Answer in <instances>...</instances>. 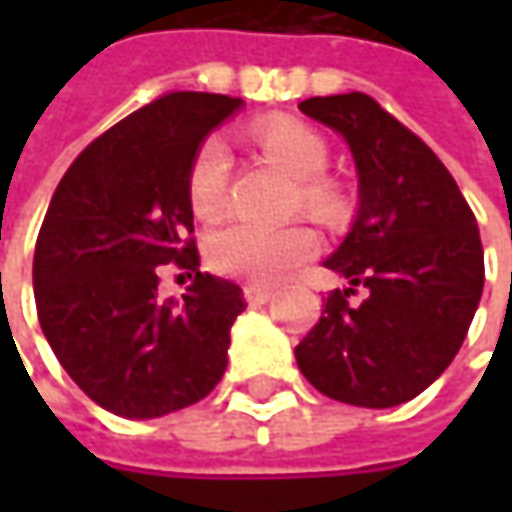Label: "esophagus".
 Wrapping results in <instances>:
<instances>
[{
  "mask_svg": "<svg viewBox=\"0 0 512 512\" xmlns=\"http://www.w3.org/2000/svg\"><path fill=\"white\" fill-rule=\"evenodd\" d=\"M245 299L250 305H265L273 299V290L265 285H245Z\"/></svg>",
  "mask_w": 512,
  "mask_h": 512,
  "instance_id": "obj_1",
  "label": "esophagus"
}]
</instances>
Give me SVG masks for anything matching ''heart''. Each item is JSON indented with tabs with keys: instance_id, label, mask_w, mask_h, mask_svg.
Instances as JSON below:
<instances>
[{
	"instance_id": "obj_1",
	"label": "heart",
	"mask_w": 512,
	"mask_h": 512,
	"mask_svg": "<svg viewBox=\"0 0 512 512\" xmlns=\"http://www.w3.org/2000/svg\"><path fill=\"white\" fill-rule=\"evenodd\" d=\"M256 145L282 168L299 179V205L319 222L336 225L347 216V193L339 182L327 179L330 159L319 130L299 119H265L253 128ZM230 187V150L219 139H205L187 168V202L199 219H216L227 207ZM316 233L305 225L259 227L247 222L219 227L205 245L207 265L245 282H279L302 267L316 253Z\"/></svg>"
}]
</instances>
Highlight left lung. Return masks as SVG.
<instances>
[{
	"instance_id": "8db88e82",
	"label": "left lung",
	"mask_w": 512,
	"mask_h": 512,
	"mask_svg": "<svg viewBox=\"0 0 512 512\" xmlns=\"http://www.w3.org/2000/svg\"><path fill=\"white\" fill-rule=\"evenodd\" d=\"M299 110L347 139L359 216L325 262L353 287L330 290L296 362L336 402L396 407L462 347L484 287L479 225L442 159L373 96H313ZM356 286L359 306L349 302Z\"/></svg>"
}]
</instances>
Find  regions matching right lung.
I'll return each mask as SVG.
<instances>
[{"label": "right lung", "instance_id": "1", "mask_svg": "<svg viewBox=\"0 0 512 512\" xmlns=\"http://www.w3.org/2000/svg\"><path fill=\"white\" fill-rule=\"evenodd\" d=\"M236 96L173 90L82 150L50 199L33 253L45 339L99 407L156 419L222 382L242 287L199 270L187 168ZM173 264L194 276L182 306L158 299Z\"/></svg>", "mask_w": 512, "mask_h": 512}]
</instances>
